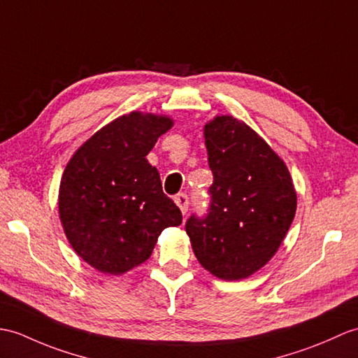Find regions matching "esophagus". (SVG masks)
I'll use <instances>...</instances> for the list:
<instances>
[{
  "label": "esophagus",
  "mask_w": 358,
  "mask_h": 358,
  "mask_svg": "<svg viewBox=\"0 0 358 358\" xmlns=\"http://www.w3.org/2000/svg\"><path fill=\"white\" fill-rule=\"evenodd\" d=\"M176 204L180 207L181 213L186 215V212H187V209H189V198H187V195H185V194L177 195V196H176Z\"/></svg>",
  "instance_id": "esophagus-1"
}]
</instances>
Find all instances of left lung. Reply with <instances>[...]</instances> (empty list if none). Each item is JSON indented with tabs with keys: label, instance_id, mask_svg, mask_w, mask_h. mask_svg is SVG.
<instances>
[{
	"label": "left lung",
	"instance_id": "8db88e82",
	"mask_svg": "<svg viewBox=\"0 0 358 358\" xmlns=\"http://www.w3.org/2000/svg\"><path fill=\"white\" fill-rule=\"evenodd\" d=\"M213 173L207 217L186 234L198 262L222 280H241L276 255L292 226L297 195L285 162L255 129L230 114L204 124Z\"/></svg>",
	"mask_w": 358,
	"mask_h": 358
}]
</instances>
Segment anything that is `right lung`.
Segmentation results:
<instances>
[{"label":"right lung","mask_w":358,"mask_h":358,"mask_svg":"<svg viewBox=\"0 0 358 358\" xmlns=\"http://www.w3.org/2000/svg\"><path fill=\"white\" fill-rule=\"evenodd\" d=\"M172 127L164 114H123L94 132L65 166L57 195L64 234L80 259L103 274L138 267L162 231L182 221L146 160Z\"/></svg>","instance_id":"right-lung-1"}]
</instances>
